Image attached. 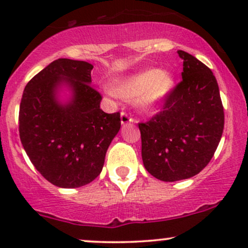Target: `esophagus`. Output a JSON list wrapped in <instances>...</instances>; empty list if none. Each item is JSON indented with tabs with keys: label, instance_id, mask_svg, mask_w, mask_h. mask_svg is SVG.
Here are the masks:
<instances>
[{
	"label": "esophagus",
	"instance_id": "esophagus-1",
	"mask_svg": "<svg viewBox=\"0 0 248 248\" xmlns=\"http://www.w3.org/2000/svg\"><path fill=\"white\" fill-rule=\"evenodd\" d=\"M133 122H134V119L132 118V116L128 115L127 113H124V112L121 113V124H124V126L128 124H133Z\"/></svg>",
	"mask_w": 248,
	"mask_h": 248
}]
</instances>
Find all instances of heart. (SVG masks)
Segmentation results:
<instances>
[{
    "mask_svg": "<svg viewBox=\"0 0 248 248\" xmlns=\"http://www.w3.org/2000/svg\"><path fill=\"white\" fill-rule=\"evenodd\" d=\"M173 84L175 80L169 72L150 69L119 79L114 82L113 90L122 98L135 99L141 109L153 110L166 100Z\"/></svg>",
    "mask_w": 248,
    "mask_h": 248,
    "instance_id": "obj_1",
    "label": "heart"
}]
</instances>
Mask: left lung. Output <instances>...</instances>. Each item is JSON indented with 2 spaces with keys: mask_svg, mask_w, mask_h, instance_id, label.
Returning a JSON list of instances; mask_svg holds the SVG:
<instances>
[{
  "mask_svg": "<svg viewBox=\"0 0 248 248\" xmlns=\"http://www.w3.org/2000/svg\"><path fill=\"white\" fill-rule=\"evenodd\" d=\"M177 53L183 59V79L161 112L139 124L144 168L164 182L201 172L215 155L224 129V108L212 71L186 51Z\"/></svg>",
  "mask_w": 248,
  "mask_h": 248,
  "instance_id": "1",
  "label": "left lung"
}]
</instances>
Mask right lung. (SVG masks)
Wrapping results in <instances>:
<instances>
[{"mask_svg":"<svg viewBox=\"0 0 248 248\" xmlns=\"http://www.w3.org/2000/svg\"><path fill=\"white\" fill-rule=\"evenodd\" d=\"M93 65L61 58L28 82L19 105V138L31 163L59 187H79L100 175L110 142L121 127L120 113L100 108L91 85ZM71 91L62 103L59 90Z\"/></svg>","mask_w":248,"mask_h":248,"instance_id":"1","label":"right lung"}]
</instances>
